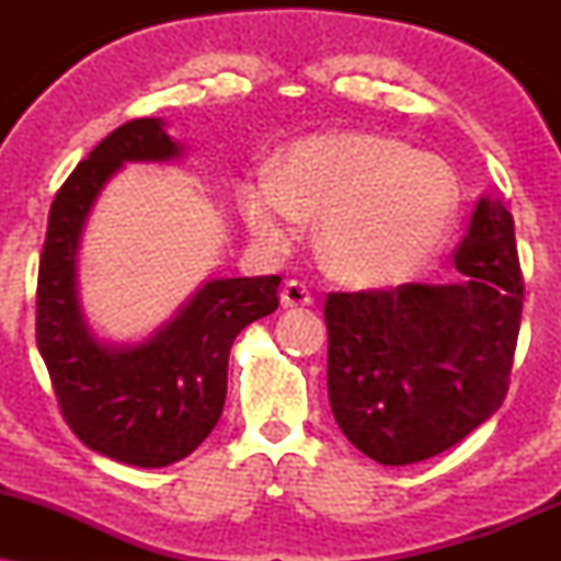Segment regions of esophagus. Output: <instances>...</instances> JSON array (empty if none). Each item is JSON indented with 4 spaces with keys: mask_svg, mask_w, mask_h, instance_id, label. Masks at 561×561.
Instances as JSON below:
<instances>
[{
    "mask_svg": "<svg viewBox=\"0 0 561 561\" xmlns=\"http://www.w3.org/2000/svg\"><path fill=\"white\" fill-rule=\"evenodd\" d=\"M279 300L285 308H298V306H311L313 298H311V289H308L302 282L298 279H289L285 287H282L279 293Z\"/></svg>",
    "mask_w": 561,
    "mask_h": 561,
    "instance_id": "1",
    "label": "esophagus"
}]
</instances>
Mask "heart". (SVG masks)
I'll return each instance as SVG.
<instances>
[{
  "instance_id": "b5f03b06",
  "label": "heart",
  "mask_w": 561,
  "mask_h": 561,
  "mask_svg": "<svg viewBox=\"0 0 561 561\" xmlns=\"http://www.w3.org/2000/svg\"><path fill=\"white\" fill-rule=\"evenodd\" d=\"M459 205L454 169L433 152L377 134H330L293 147L279 179L240 186L244 224L285 250L302 218H321L327 266L353 285H392L446 240Z\"/></svg>"
}]
</instances>
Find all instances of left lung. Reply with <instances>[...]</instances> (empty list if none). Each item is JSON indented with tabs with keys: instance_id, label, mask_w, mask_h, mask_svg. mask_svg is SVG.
Segmentation results:
<instances>
[{
	"instance_id": "1",
	"label": "left lung",
	"mask_w": 561,
	"mask_h": 561,
	"mask_svg": "<svg viewBox=\"0 0 561 561\" xmlns=\"http://www.w3.org/2000/svg\"><path fill=\"white\" fill-rule=\"evenodd\" d=\"M459 285L330 293L327 388L340 430L385 467L456 446L504 403L523 317L514 218L480 197Z\"/></svg>"
}]
</instances>
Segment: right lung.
Here are the masks:
<instances>
[{
  "label": "right lung",
  "mask_w": 561,
  "mask_h": 561,
  "mask_svg": "<svg viewBox=\"0 0 561 561\" xmlns=\"http://www.w3.org/2000/svg\"><path fill=\"white\" fill-rule=\"evenodd\" d=\"M179 156L160 118L107 134L55 195L38 261L36 345L62 416L83 446L145 469L184 459L210 435L227 401L231 343L279 306V276L210 279L145 343L107 345L89 330L76 255L96 195L124 163Z\"/></svg>",
  "instance_id": "1"
}]
</instances>
